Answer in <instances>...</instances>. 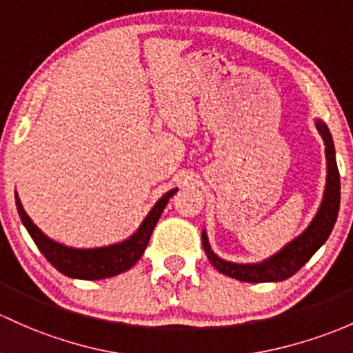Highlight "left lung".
Here are the masks:
<instances>
[{"label":"left lung","instance_id":"obj_1","mask_svg":"<svg viewBox=\"0 0 353 353\" xmlns=\"http://www.w3.org/2000/svg\"><path fill=\"white\" fill-rule=\"evenodd\" d=\"M316 130L321 134L325 143V157H327V185H325L323 200L318 208L316 215L310 225L303 230V234L286 244L274 256L268 257L263 263L256 264H237L230 261H223L212 251L208 244L207 232H202V244L208 261L212 266L217 269L222 274L229 278L239 279L244 283H271V281H284L291 278L294 272L305 266L321 245L325 244L330 234H332L333 225H335L336 217H339L340 208V173L336 166L335 146H333L332 134L323 121H316Z\"/></svg>","mask_w":353,"mask_h":353}]
</instances>
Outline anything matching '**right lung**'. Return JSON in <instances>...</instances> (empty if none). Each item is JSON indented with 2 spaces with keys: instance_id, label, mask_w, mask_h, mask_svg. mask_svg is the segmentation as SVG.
<instances>
[{
  "instance_id": "add662e5",
  "label": "right lung",
  "mask_w": 353,
  "mask_h": 353,
  "mask_svg": "<svg viewBox=\"0 0 353 353\" xmlns=\"http://www.w3.org/2000/svg\"><path fill=\"white\" fill-rule=\"evenodd\" d=\"M178 188L166 192L165 195L154 203L150 214L146 215L145 221L141 222L139 229L130 239L117 244L105 245V248H94V249H75L63 245L60 242L52 241L50 237L45 236L43 232L32 222L28 214L25 212L21 205L20 199L14 193V200H17L18 214H20L21 222H23L25 229L32 236L33 242L40 252L47 257L48 263L54 266L57 271L62 274L69 276L75 279H87V281H94V279H105L112 278V276L121 274V272L128 271L134 266L139 261V257L145 252L148 242H150L151 234H153L154 225H157L158 219L161 217L163 210H165L168 200L175 195Z\"/></svg>"
}]
</instances>
